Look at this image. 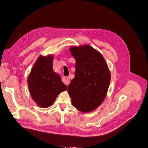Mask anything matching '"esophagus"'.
Listing matches in <instances>:
<instances>
[{"label": "esophagus", "mask_w": 148, "mask_h": 148, "mask_svg": "<svg viewBox=\"0 0 148 148\" xmlns=\"http://www.w3.org/2000/svg\"><path fill=\"white\" fill-rule=\"evenodd\" d=\"M62 81L64 83V84H65L67 86L69 85V83H70V79L68 77H66V76H64L62 78Z\"/></svg>", "instance_id": "esophagus-1"}]
</instances>
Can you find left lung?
Segmentation results:
<instances>
[{
    "instance_id": "8db88e82",
    "label": "left lung",
    "mask_w": 148,
    "mask_h": 148,
    "mask_svg": "<svg viewBox=\"0 0 148 148\" xmlns=\"http://www.w3.org/2000/svg\"><path fill=\"white\" fill-rule=\"evenodd\" d=\"M69 50L76 61L75 77L67 87L72 104L81 112L92 111L106 96L111 81L108 64L101 53L89 45Z\"/></svg>"
}]
</instances>
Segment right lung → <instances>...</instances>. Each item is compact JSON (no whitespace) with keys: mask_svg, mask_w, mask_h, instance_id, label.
<instances>
[{"mask_svg":"<svg viewBox=\"0 0 148 148\" xmlns=\"http://www.w3.org/2000/svg\"><path fill=\"white\" fill-rule=\"evenodd\" d=\"M53 59L51 55L40 56L28 77L30 94L40 108L51 106L59 94L67 89L60 75L53 71Z\"/></svg>","mask_w":148,"mask_h":148,"instance_id":"1","label":"right lung"}]
</instances>
